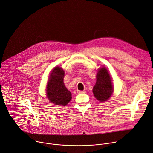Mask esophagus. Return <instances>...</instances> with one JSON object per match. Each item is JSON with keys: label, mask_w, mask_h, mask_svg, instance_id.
I'll use <instances>...</instances> for the list:
<instances>
[{"label": "esophagus", "mask_w": 153, "mask_h": 153, "mask_svg": "<svg viewBox=\"0 0 153 153\" xmlns=\"http://www.w3.org/2000/svg\"><path fill=\"white\" fill-rule=\"evenodd\" d=\"M85 93V91L84 90V91H82V90H78V93Z\"/></svg>", "instance_id": "obj_1"}]
</instances>
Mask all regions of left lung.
Here are the masks:
<instances>
[{
	"label": "left lung",
	"mask_w": 153,
	"mask_h": 153,
	"mask_svg": "<svg viewBox=\"0 0 153 153\" xmlns=\"http://www.w3.org/2000/svg\"><path fill=\"white\" fill-rule=\"evenodd\" d=\"M97 80L93 92L95 97L100 102L106 101L113 92L111 79L105 68H102L97 74Z\"/></svg>",
	"instance_id": "left-lung-1"
}]
</instances>
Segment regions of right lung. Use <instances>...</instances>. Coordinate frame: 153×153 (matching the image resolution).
Wrapping results in <instances>:
<instances>
[{
	"label": "right lung",
	"instance_id": "add662e5",
	"mask_svg": "<svg viewBox=\"0 0 153 153\" xmlns=\"http://www.w3.org/2000/svg\"><path fill=\"white\" fill-rule=\"evenodd\" d=\"M65 72L59 67L55 68L50 74L47 87V96L50 102L59 106L66 105L72 98L71 93L63 82Z\"/></svg>",
	"mask_w": 153,
	"mask_h": 153
}]
</instances>
